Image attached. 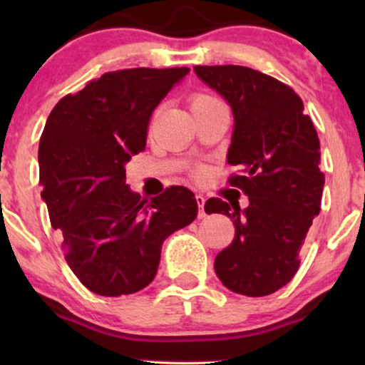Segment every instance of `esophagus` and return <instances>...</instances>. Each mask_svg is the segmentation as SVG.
Returning a JSON list of instances; mask_svg holds the SVG:
<instances>
[{
    "label": "esophagus",
    "mask_w": 365,
    "mask_h": 365,
    "mask_svg": "<svg viewBox=\"0 0 365 365\" xmlns=\"http://www.w3.org/2000/svg\"><path fill=\"white\" fill-rule=\"evenodd\" d=\"M195 202H197V206H199V217L206 216V211H204V204H206V197H204L202 194H197V195H195Z\"/></svg>",
    "instance_id": "esophagus-1"
}]
</instances>
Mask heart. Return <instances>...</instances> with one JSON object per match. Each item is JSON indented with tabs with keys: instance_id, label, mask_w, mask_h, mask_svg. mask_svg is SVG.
<instances>
[{
	"instance_id": "heart-1",
	"label": "heart",
	"mask_w": 365,
	"mask_h": 365,
	"mask_svg": "<svg viewBox=\"0 0 365 365\" xmlns=\"http://www.w3.org/2000/svg\"><path fill=\"white\" fill-rule=\"evenodd\" d=\"M212 98H209V96H195L194 101H192V104L194 103H200V101H211Z\"/></svg>"
}]
</instances>
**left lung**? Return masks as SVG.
I'll return each mask as SVG.
<instances>
[{"instance_id":"8db88e82","label":"left lung","mask_w":365,"mask_h":365,"mask_svg":"<svg viewBox=\"0 0 365 365\" xmlns=\"http://www.w3.org/2000/svg\"><path fill=\"white\" fill-rule=\"evenodd\" d=\"M194 72L232 108L228 163L240 173L230 183L249 197L244 209L215 197L204 206L235 225L215 271L228 290L269 295L295 276L300 247L321 211L319 137L302 99L269 75L238 65L194 66Z\"/></svg>"}]
</instances>
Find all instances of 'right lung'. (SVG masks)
Listing matches in <instances>:
<instances>
[{"instance_id": "add662e5", "label": "right lung", "mask_w": 365, "mask_h": 365, "mask_svg": "<svg viewBox=\"0 0 365 365\" xmlns=\"http://www.w3.org/2000/svg\"><path fill=\"white\" fill-rule=\"evenodd\" d=\"M190 68L101 75L53 108L39 142L41 199L83 287L104 297L153 282L163 242L197 216L194 194L170 187L142 200L125 177L145 149L150 115Z\"/></svg>"}]
</instances>
